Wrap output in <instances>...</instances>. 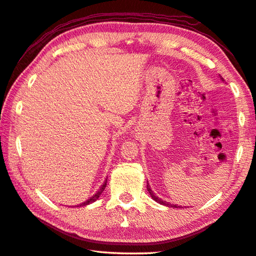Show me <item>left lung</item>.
Instances as JSON below:
<instances>
[{
  "mask_svg": "<svg viewBox=\"0 0 256 256\" xmlns=\"http://www.w3.org/2000/svg\"><path fill=\"white\" fill-rule=\"evenodd\" d=\"M146 189H148V194H151V197L153 198V200H156V202H159V204H161V205H164V206H168V207H174V208H178L176 207V205H174V204H169V202H164V200H162V199H160V198H158L154 194H153V192L151 190V188H150V186H148V182H146Z\"/></svg>",
  "mask_w": 256,
  "mask_h": 256,
  "instance_id": "8db88e82",
  "label": "left lung"
}]
</instances>
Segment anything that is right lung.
I'll use <instances>...</instances> for the list:
<instances>
[{"label": "right lung", "mask_w": 256, "mask_h": 256, "mask_svg": "<svg viewBox=\"0 0 256 256\" xmlns=\"http://www.w3.org/2000/svg\"><path fill=\"white\" fill-rule=\"evenodd\" d=\"M106 184H108V180H105V182L103 184V186H102V187L100 188V190L98 192H97L94 196L92 197H90V199H88V200H86L85 202H82V204H80V205H78L77 207H80V206H86V205H90V204H92V202H94L96 199H98V197L100 196V194L104 192V189H105V187H106Z\"/></svg>", "instance_id": "add662e5"}]
</instances>
